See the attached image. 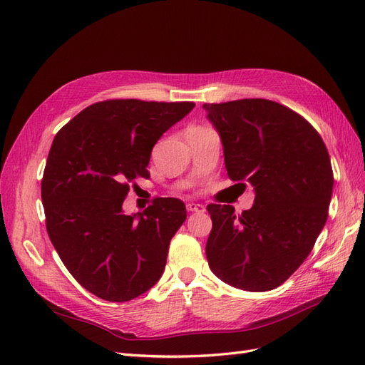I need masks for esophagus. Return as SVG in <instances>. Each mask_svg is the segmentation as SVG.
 <instances>
[{
    "label": "esophagus",
    "mask_w": 365,
    "mask_h": 365,
    "mask_svg": "<svg viewBox=\"0 0 365 365\" xmlns=\"http://www.w3.org/2000/svg\"><path fill=\"white\" fill-rule=\"evenodd\" d=\"M187 210H189V212H197V213H201V212H205V207L202 205V204H195V202H189L187 204Z\"/></svg>",
    "instance_id": "34e87169"
}]
</instances>
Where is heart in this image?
Masks as SVG:
<instances>
[{"mask_svg":"<svg viewBox=\"0 0 365 365\" xmlns=\"http://www.w3.org/2000/svg\"><path fill=\"white\" fill-rule=\"evenodd\" d=\"M190 129H200V128H197V126H192Z\"/></svg>","mask_w":365,"mask_h":365,"instance_id":"obj_1","label":"heart"}]
</instances>
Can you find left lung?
<instances>
[{"instance_id": "8db88e82", "label": "left lung", "mask_w": 365, "mask_h": 365, "mask_svg": "<svg viewBox=\"0 0 365 365\" xmlns=\"http://www.w3.org/2000/svg\"><path fill=\"white\" fill-rule=\"evenodd\" d=\"M202 108L222 141L230 180L250 182L256 195L240 216L231 205L207 207L208 267L235 288L271 291L324 228L334 190L329 152L312 125L280 103L244 98Z\"/></svg>"}]
</instances>
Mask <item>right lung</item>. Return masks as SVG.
I'll return each mask as SVG.
<instances>
[{
  "label": "right lung",
  "mask_w": 365,
  "mask_h": 365,
  "mask_svg": "<svg viewBox=\"0 0 365 365\" xmlns=\"http://www.w3.org/2000/svg\"><path fill=\"white\" fill-rule=\"evenodd\" d=\"M192 102L106 101L85 108L53 140L41 184L54 250L86 291L129 302L164 272L169 244L187 217L176 197L125 215L129 182L149 178L152 148Z\"/></svg>",
  "instance_id": "obj_1"
}]
</instances>
